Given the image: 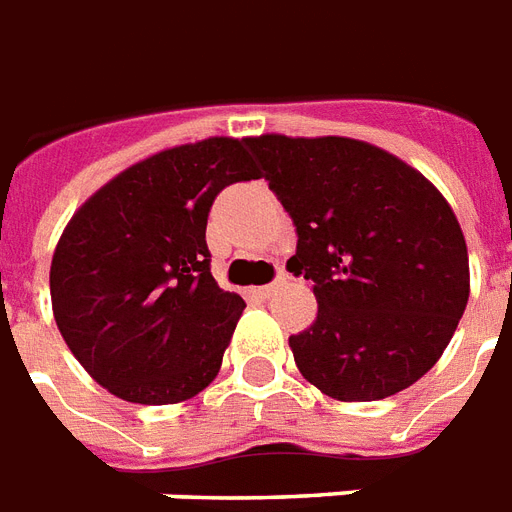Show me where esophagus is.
I'll return each mask as SVG.
<instances>
[{
  "label": "esophagus",
  "instance_id": "34e87169",
  "mask_svg": "<svg viewBox=\"0 0 512 512\" xmlns=\"http://www.w3.org/2000/svg\"><path fill=\"white\" fill-rule=\"evenodd\" d=\"M276 289H279V281H273V284H265V287H257L255 295H260L263 300H268V297H271Z\"/></svg>",
  "mask_w": 512,
  "mask_h": 512
}]
</instances>
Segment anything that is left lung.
<instances>
[{"label":"left lung","mask_w":512,"mask_h":512,"mask_svg":"<svg viewBox=\"0 0 512 512\" xmlns=\"http://www.w3.org/2000/svg\"><path fill=\"white\" fill-rule=\"evenodd\" d=\"M297 228L287 268L313 281L316 321L289 337L305 380L380 401L430 372L470 295L465 236L428 177L353 138H247Z\"/></svg>","instance_id":"left-lung-1"}]
</instances>
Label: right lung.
Instances as JSON below:
<instances>
[{
    "label": "right lung",
    "instance_id": "right-lung-1",
    "mask_svg": "<svg viewBox=\"0 0 512 512\" xmlns=\"http://www.w3.org/2000/svg\"><path fill=\"white\" fill-rule=\"evenodd\" d=\"M260 177L247 140L164 148L100 185L63 228L52 316L92 380L132 404H180L223 364L244 300L209 273L207 217Z\"/></svg>",
    "mask_w": 512,
    "mask_h": 512
}]
</instances>
